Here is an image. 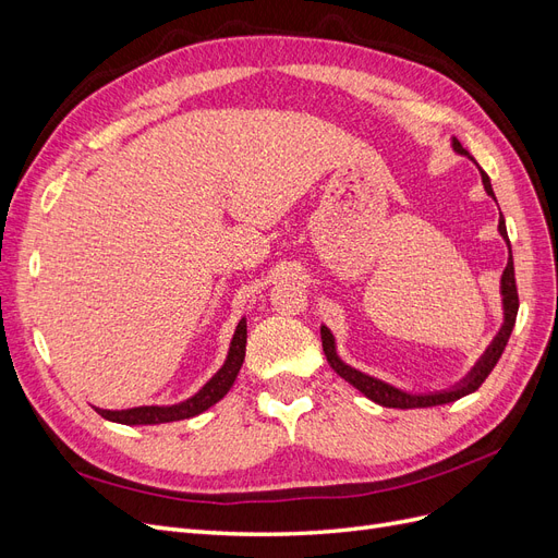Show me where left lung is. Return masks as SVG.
<instances>
[{
	"label": "left lung",
	"mask_w": 558,
	"mask_h": 558,
	"mask_svg": "<svg viewBox=\"0 0 558 558\" xmlns=\"http://www.w3.org/2000/svg\"><path fill=\"white\" fill-rule=\"evenodd\" d=\"M451 146L456 154L461 156H468V150L461 146L459 140H451ZM470 158V156H468ZM475 160V158H470ZM480 174H482V183H484V191L494 195V189H492V179L486 177V172L480 167ZM498 232L502 234V240L508 242L510 246V240H508V228H505V218L500 214V221H498ZM500 295H502V328L498 330V335L494 337V342L488 344V349L484 351V356L475 363V367L470 369V373L456 384L451 388H447V391H435V393H408V391H400V388L386 384L381 379H375L369 377L365 373H361V369L347 365L340 356H337V349H335V337L332 332L320 326V342H324V353L326 359L330 363V367L335 369L337 375H340L342 379H347L351 386H356L359 391L369 398L373 402L381 404V408H398V410H414V408H435V404H447V402H453L459 400L468 393H475L477 388L484 384V379L492 375V369L496 367L498 359L502 356L505 347H508V340L512 335V328H514V320H517V312H519V295H517V281H514V260H512V251H510V258H508V267H505L502 272V279H500Z\"/></svg>",
	"instance_id": "8db88e82"
}]
</instances>
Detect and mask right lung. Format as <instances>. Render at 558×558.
Instances as JSON below:
<instances>
[{
    "label": "right lung",
    "instance_id": "1",
    "mask_svg": "<svg viewBox=\"0 0 558 558\" xmlns=\"http://www.w3.org/2000/svg\"><path fill=\"white\" fill-rule=\"evenodd\" d=\"M244 353H246V318H242L238 324V330L232 335L228 359L223 367L199 388V391L183 400L179 404H170V408H158V404H144V408H132V410H97V414H102L109 421H116V424H125V426H154V424H170V421H181V418H191L197 416L205 410H209L211 404L221 400L230 386L234 384L240 375V367L244 363Z\"/></svg>",
    "mask_w": 558,
    "mask_h": 558
}]
</instances>
